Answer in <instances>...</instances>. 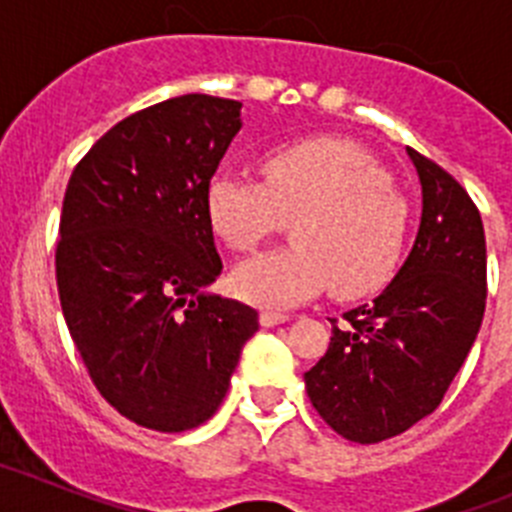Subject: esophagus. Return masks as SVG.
<instances>
[{"label": "esophagus", "instance_id": "1", "mask_svg": "<svg viewBox=\"0 0 512 512\" xmlns=\"http://www.w3.org/2000/svg\"><path fill=\"white\" fill-rule=\"evenodd\" d=\"M259 320H261V325H264V328H274V325H282V323H287L289 320V315H284V312H274V310H264L259 315Z\"/></svg>", "mask_w": 512, "mask_h": 512}]
</instances>
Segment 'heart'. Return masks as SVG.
I'll list each match as a JSON object with an SVG mask.
<instances>
[{"label":"heart","mask_w":512,"mask_h":512,"mask_svg":"<svg viewBox=\"0 0 512 512\" xmlns=\"http://www.w3.org/2000/svg\"><path fill=\"white\" fill-rule=\"evenodd\" d=\"M264 182L220 171L207 187V217L233 251H253L292 220V243L233 271L235 295L289 307L330 284L354 300L390 282L410 233V202L390 174L354 143L305 140L261 161Z\"/></svg>","instance_id":"obj_1"}]
</instances>
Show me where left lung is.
<instances>
[{"label":"left lung","instance_id":"1","mask_svg":"<svg viewBox=\"0 0 512 512\" xmlns=\"http://www.w3.org/2000/svg\"><path fill=\"white\" fill-rule=\"evenodd\" d=\"M423 210L408 259L369 305L333 323L323 359L305 372L320 418L356 443L400 436L441 405L482 325L485 228L454 176L408 148Z\"/></svg>","mask_w":512,"mask_h":512}]
</instances>
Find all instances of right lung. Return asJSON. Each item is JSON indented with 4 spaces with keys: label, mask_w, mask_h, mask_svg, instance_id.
<instances>
[{
    "label": "right lung",
    "mask_w": 512,
    "mask_h": 512,
    "mask_svg": "<svg viewBox=\"0 0 512 512\" xmlns=\"http://www.w3.org/2000/svg\"><path fill=\"white\" fill-rule=\"evenodd\" d=\"M241 102L184 94L117 122L63 197L56 282L102 397L133 423L182 433L228 392L259 312L207 292L220 277L207 187Z\"/></svg>",
    "instance_id": "1"
}]
</instances>
